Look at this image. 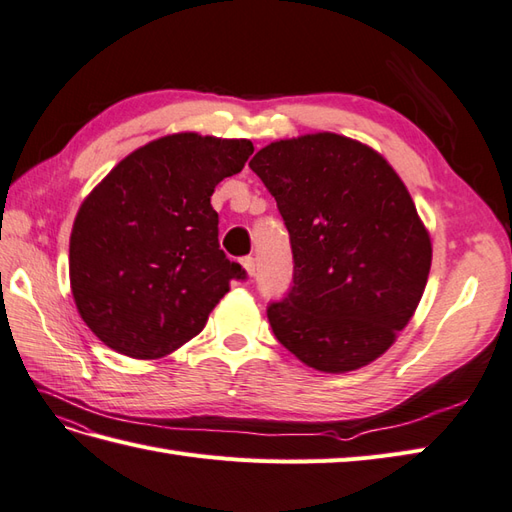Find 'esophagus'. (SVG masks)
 Here are the masks:
<instances>
[{"mask_svg": "<svg viewBox=\"0 0 512 512\" xmlns=\"http://www.w3.org/2000/svg\"><path fill=\"white\" fill-rule=\"evenodd\" d=\"M241 263H243V267L247 271V276H256V260L252 256H245Z\"/></svg>", "mask_w": 512, "mask_h": 512, "instance_id": "obj_1", "label": "esophagus"}]
</instances>
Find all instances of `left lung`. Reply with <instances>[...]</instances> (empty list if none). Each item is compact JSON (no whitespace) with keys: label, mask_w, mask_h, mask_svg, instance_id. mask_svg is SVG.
Listing matches in <instances>:
<instances>
[{"label":"left lung","mask_w":512,"mask_h":512,"mask_svg":"<svg viewBox=\"0 0 512 512\" xmlns=\"http://www.w3.org/2000/svg\"><path fill=\"white\" fill-rule=\"evenodd\" d=\"M249 168L276 199L293 252V285L267 306L276 339L315 370L368 366L412 320L431 267L401 177L337 133L271 142Z\"/></svg>","instance_id":"8db88e82"}]
</instances>
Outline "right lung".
Masks as SVG:
<instances>
[{"label":"right lung","mask_w":512,"mask_h":512,"mask_svg":"<svg viewBox=\"0 0 512 512\" xmlns=\"http://www.w3.org/2000/svg\"><path fill=\"white\" fill-rule=\"evenodd\" d=\"M252 153L249 140L166 135L89 192L70 236V282L100 342L133 359L166 357L203 331L232 280H245L219 247L210 197Z\"/></svg>","instance_id":"1"}]
</instances>
